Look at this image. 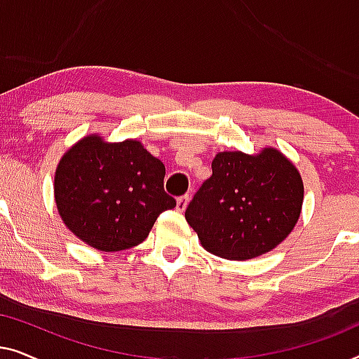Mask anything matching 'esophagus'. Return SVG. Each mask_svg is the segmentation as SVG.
I'll list each match as a JSON object with an SVG mask.
<instances>
[{
    "mask_svg": "<svg viewBox=\"0 0 359 359\" xmlns=\"http://www.w3.org/2000/svg\"><path fill=\"white\" fill-rule=\"evenodd\" d=\"M188 203H189V196H181V198L176 199V210H180V212H184L186 208H188Z\"/></svg>",
    "mask_w": 359,
    "mask_h": 359,
    "instance_id": "34e87169",
    "label": "esophagus"
}]
</instances>
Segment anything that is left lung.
<instances>
[{"instance_id": "8db88e82", "label": "left lung", "mask_w": 359, "mask_h": 359, "mask_svg": "<svg viewBox=\"0 0 359 359\" xmlns=\"http://www.w3.org/2000/svg\"><path fill=\"white\" fill-rule=\"evenodd\" d=\"M302 176L274 147L248 155L219 151L184 217L208 252L227 259L257 258L276 248L301 217Z\"/></svg>"}]
</instances>
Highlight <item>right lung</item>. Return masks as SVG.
<instances>
[{"instance_id":"add662e5","label":"right lung","mask_w":359,"mask_h":359,"mask_svg":"<svg viewBox=\"0 0 359 359\" xmlns=\"http://www.w3.org/2000/svg\"><path fill=\"white\" fill-rule=\"evenodd\" d=\"M165 165L142 142L83 137L58 161L53 196L67 229L100 252H121L149 237L176 201L163 189Z\"/></svg>"}]
</instances>
